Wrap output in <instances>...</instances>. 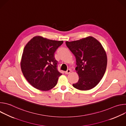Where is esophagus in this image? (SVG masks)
<instances>
[{
	"instance_id": "34e87169",
	"label": "esophagus",
	"mask_w": 126,
	"mask_h": 126,
	"mask_svg": "<svg viewBox=\"0 0 126 126\" xmlns=\"http://www.w3.org/2000/svg\"><path fill=\"white\" fill-rule=\"evenodd\" d=\"M71 72V70L70 69H68L66 72H65V74H69Z\"/></svg>"
}]
</instances>
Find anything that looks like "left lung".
I'll return each instance as SVG.
<instances>
[{"mask_svg": "<svg viewBox=\"0 0 126 126\" xmlns=\"http://www.w3.org/2000/svg\"><path fill=\"white\" fill-rule=\"evenodd\" d=\"M66 44L76 60L79 80L73 86L80 90L93 88L102 79L107 68V55L102 44L92 36L66 41Z\"/></svg>", "mask_w": 126, "mask_h": 126, "instance_id": "obj_1", "label": "left lung"}]
</instances>
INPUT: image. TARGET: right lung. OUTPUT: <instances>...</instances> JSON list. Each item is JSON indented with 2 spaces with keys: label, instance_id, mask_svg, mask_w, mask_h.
<instances>
[{
  "label": "right lung",
  "instance_id": "right-lung-1",
  "mask_svg": "<svg viewBox=\"0 0 126 126\" xmlns=\"http://www.w3.org/2000/svg\"><path fill=\"white\" fill-rule=\"evenodd\" d=\"M63 41L35 36L25 45L21 61V69L27 81L36 89L48 91L54 87L62 74L57 69L54 58L56 49Z\"/></svg>",
  "mask_w": 126,
  "mask_h": 126
}]
</instances>
